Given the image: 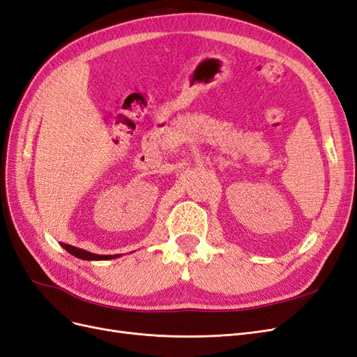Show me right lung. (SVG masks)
Returning a JSON list of instances; mask_svg holds the SVG:
<instances>
[{"label": "right lung", "mask_w": 357, "mask_h": 357, "mask_svg": "<svg viewBox=\"0 0 357 357\" xmlns=\"http://www.w3.org/2000/svg\"><path fill=\"white\" fill-rule=\"evenodd\" d=\"M68 253H71L73 256L83 259V261H110V259H116L119 257V255H95L91 252H86L83 248H77L70 244H61Z\"/></svg>", "instance_id": "1"}]
</instances>
